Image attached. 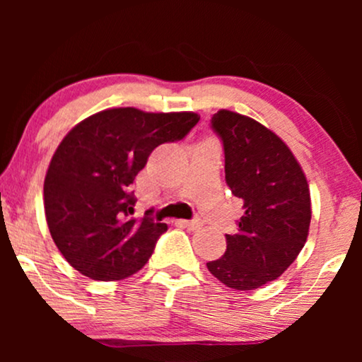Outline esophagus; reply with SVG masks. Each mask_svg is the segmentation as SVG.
<instances>
[{"label": "esophagus", "mask_w": 362, "mask_h": 362, "mask_svg": "<svg viewBox=\"0 0 362 362\" xmlns=\"http://www.w3.org/2000/svg\"><path fill=\"white\" fill-rule=\"evenodd\" d=\"M177 224H180L181 227H186L187 230L201 229V222L199 221H177Z\"/></svg>", "instance_id": "esophagus-1"}]
</instances>
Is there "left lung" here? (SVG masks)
Wrapping results in <instances>:
<instances>
[{"label": "left lung", "instance_id": "left-lung-1", "mask_svg": "<svg viewBox=\"0 0 362 362\" xmlns=\"http://www.w3.org/2000/svg\"><path fill=\"white\" fill-rule=\"evenodd\" d=\"M211 127L224 146L226 182L244 201V216L237 234H226V254L207 269L229 288L255 290L279 279L303 249L308 182L284 140L254 118L219 110Z\"/></svg>", "mask_w": 362, "mask_h": 362}]
</instances>
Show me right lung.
<instances>
[{
	"label": "right lung",
	"mask_w": 362,
	"mask_h": 362,
	"mask_svg": "<svg viewBox=\"0 0 362 362\" xmlns=\"http://www.w3.org/2000/svg\"><path fill=\"white\" fill-rule=\"evenodd\" d=\"M199 122L192 112L110 108L64 136L44 180L52 240L74 269L92 280H123L143 269L165 222L133 219L132 185L163 143L180 141Z\"/></svg>",
	"instance_id": "obj_1"
}]
</instances>
